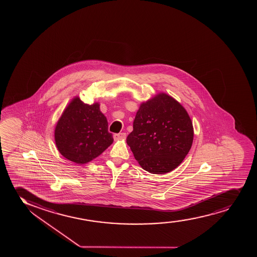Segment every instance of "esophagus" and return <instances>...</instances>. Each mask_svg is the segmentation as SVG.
I'll return each instance as SVG.
<instances>
[{"label": "esophagus", "mask_w": 257, "mask_h": 257, "mask_svg": "<svg viewBox=\"0 0 257 257\" xmlns=\"http://www.w3.org/2000/svg\"><path fill=\"white\" fill-rule=\"evenodd\" d=\"M114 139L116 140H124L126 138V134L125 133H119V134H115L114 136Z\"/></svg>", "instance_id": "34e87169"}]
</instances>
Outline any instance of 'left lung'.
Segmentation results:
<instances>
[{
    "label": "left lung",
    "instance_id": "1",
    "mask_svg": "<svg viewBox=\"0 0 257 257\" xmlns=\"http://www.w3.org/2000/svg\"><path fill=\"white\" fill-rule=\"evenodd\" d=\"M193 140L194 127L185 108L160 92L141 103L127 144L145 171L165 174L183 162Z\"/></svg>",
    "mask_w": 257,
    "mask_h": 257
}]
</instances>
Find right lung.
<instances>
[{"instance_id": "add662e5", "label": "right lung", "mask_w": 257, "mask_h": 257, "mask_svg": "<svg viewBox=\"0 0 257 257\" xmlns=\"http://www.w3.org/2000/svg\"><path fill=\"white\" fill-rule=\"evenodd\" d=\"M99 103L87 104L76 96L66 106L55 127V142L67 160L83 165L99 156L112 144V134Z\"/></svg>"}]
</instances>
